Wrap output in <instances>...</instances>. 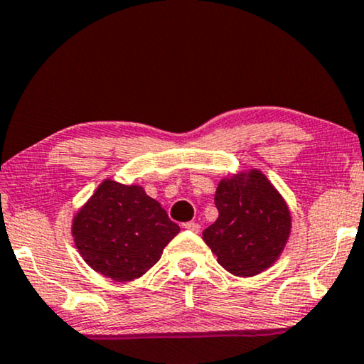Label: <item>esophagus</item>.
<instances>
[{"label":"esophagus","mask_w":364,"mask_h":364,"mask_svg":"<svg viewBox=\"0 0 364 364\" xmlns=\"http://www.w3.org/2000/svg\"><path fill=\"white\" fill-rule=\"evenodd\" d=\"M183 228L190 230V232H193V233H198V232H200L201 227L196 222H186V223H183Z\"/></svg>","instance_id":"34e87169"}]
</instances>
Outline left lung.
I'll list each match as a JSON object with an SVG mask.
<instances>
[{"label": "left lung", "mask_w": 364, "mask_h": 364, "mask_svg": "<svg viewBox=\"0 0 364 364\" xmlns=\"http://www.w3.org/2000/svg\"><path fill=\"white\" fill-rule=\"evenodd\" d=\"M215 205L218 218L203 240L223 269L252 277L279 259L291 233V213L265 174L252 169L222 179Z\"/></svg>", "instance_id": "left-lung-1"}]
</instances>
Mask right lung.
Masks as SVG:
<instances>
[{
    "instance_id": "add662e5",
    "label": "right lung",
    "mask_w": 364,
    "mask_h": 364,
    "mask_svg": "<svg viewBox=\"0 0 364 364\" xmlns=\"http://www.w3.org/2000/svg\"><path fill=\"white\" fill-rule=\"evenodd\" d=\"M178 233V225L141 186L112 179L100 183L72 225L84 260L95 272L117 282L148 272Z\"/></svg>"
}]
</instances>
